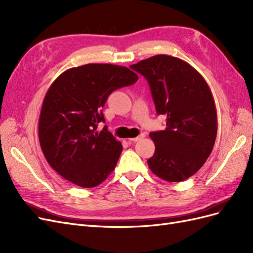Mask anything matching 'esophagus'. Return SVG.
Wrapping results in <instances>:
<instances>
[{
  "label": "esophagus",
  "instance_id": "34e87169",
  "mask_svg": "<svg viewBox=\"0 0 253 253\" xmlns=\"http://www.w3.org/2000/svg\"><path fill=\"white\" fill-rule=\"evenodd\" d=\"M145 135L144 134H141V135H139V136H137V137H135V138H128L127 139V141H128V143H134V142H137V141H139L141 138H143Z\"/></svg>",
  "mask_w": 253,
  "mask_h": 253
}]
</instances>
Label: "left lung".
<instances>
[{"label":"left lung","mask_w":253,"mask_h":253,"mask_svg":"<svg viewBox=\"0 0 253 253\" xmlns=\"http://www.w3.org/2000/svg\"><path fill=\"white\" fill-rule=\"evenodd\" d=\"M147 79L164 131L152 132L155 152L148 165L157 177L178 182L194 175L211 154L217 134V114L211 89L186 61L156 55L129 66Z\"/></svg>","instance_id":"left-lung-1"}]
</instances>
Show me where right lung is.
<instances>
[{"label": "right lung", "instance_id": "right-lung-1", "mask_svg": "<svg viewBox=\"0 0 253 253\" xmlns=\"http://www.w3.org/2000/svg\"><path fill=\"white\" fill-rule=\"evenodd\" d=\"M138 76L126 66L89 63L73 67L51 83L42 103L38 134L49 166L82 188L103 182L115 170L120 141L99 122L115 89L132 85Z\"/></svg>", "mask_w": 253, "mask_h": 253}]
</instances>
